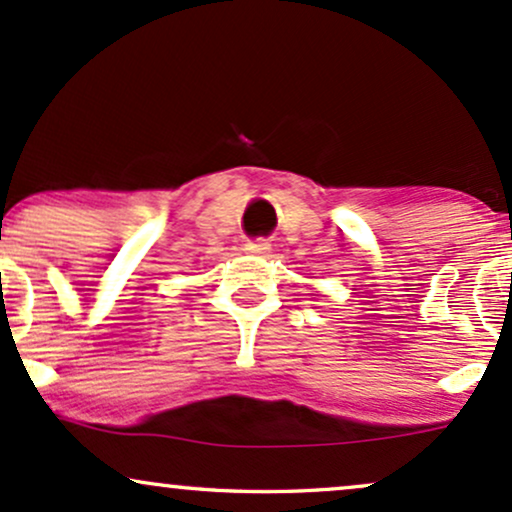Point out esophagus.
I'll return each instance as SVG.
<instances>
[{
  "mask_svg": "<svg viewBox=\"0 0 512 512\" xmlns=\"http://www.w3.org/2000/svg\"><path fill=\"white\" fill-rule=\"evenodd\" d=\"M246 251H249V254H256V256H268L270 242L268 239H251V242H246Z\"/></svg>",
  "mask_w": 512,
  "mask_h": 512,
  "instance_id": "obj_1",
  "label": "esophagus"
}]
</instances>
